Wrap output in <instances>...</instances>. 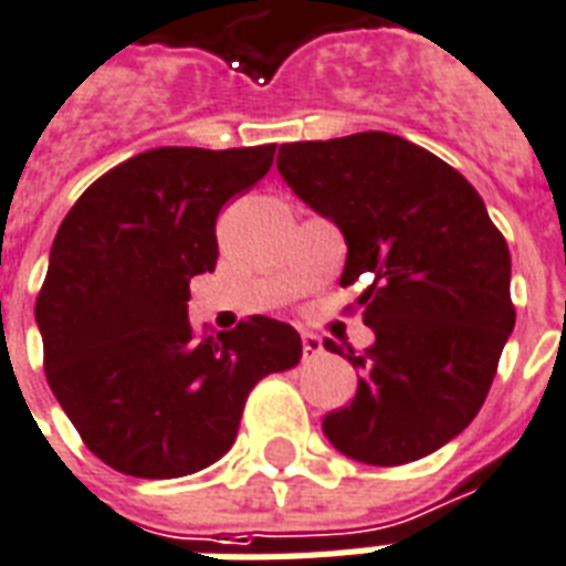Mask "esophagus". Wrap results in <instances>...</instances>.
<instances>
[{"label": "esophagus", "mask_w": 566, "mask_h": 566, "mask_svg": "<svg viewBox=\"0 0 566 566\" xmlns=\"http://www.w3.org/2000/svg\"><path fill=\"white\" fill-rule=\"evenodd\" d=\"M323 355V340H319L314 332H302V358L305 361H314Z\"/></svg>", "instance_id": "obj_1"}]
</instances>
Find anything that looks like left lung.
I'll list each match as a JSON object with an SVG mask.
<instances>
[{
    "label": "left lung",
    "mask_w": 566,
    "mask_h": 566,
    "mask_svg": "<svg viewBox=\"0 0 566 566\" xmlns=\"http://www.w3.org/2000/svg\"><path fill=\"white\" fill-rule=\"evenodd\" d=\"M275 167L344 234L340 284L370 279L358 305L373 346L326 340L361 376L323 434L373 467L431 455L473 422L514 332L509 243L473 185L405 137L284 144Z\"/></svg>",
    "instance_id": "left-lung-1"
}]
</instances>
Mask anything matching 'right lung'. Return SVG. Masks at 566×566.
<instances>
[{
    "label": "right lung",
    "instance_id": "obj_1",
    "mask_svg": "<svg viewBox=\"0 0 566 566\" xmlns=\"http://www.w3.org/2000/svg\"><path fill=\"white\" fill-rule=\"evenodd\" d=\"M275 144L158 146L70 208L34 305L52 394L93 455L137 479L222 458L249 390L296 367L300 332L249 317L196 340L190 279L217 266L222 205L264 179Z\"/></svg>",
    "mask_w": 566,
    "mask_h": 566
}]
</instances>
